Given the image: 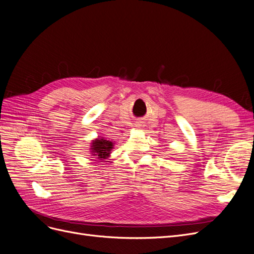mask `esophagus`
<instances>
[{"label":"esophagus","instance_id":"esophagus-1","mask_svg":"<svg viewBox=\"0 0 254 254\" xmlns=\"http://www.w3.org/2000/svg\"><path fill=\"white\" fill-rule=\"evenodd\" d=\"M135 127H136V128H140V127H141V124H137V125H135Z\"/></svg>","mask_w":254,"mask_h":254}]
</instances>
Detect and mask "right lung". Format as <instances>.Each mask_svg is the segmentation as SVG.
Segmentation results:
<instances>
[{
	"label": "right lung",
	"mask_w": 254,
	"mask_h": 254,
	"mask_svg": "<svg viewBox=\"0 0 254 254\" xmlns=\"http://www.w3.org/2000/svg\"><path fill=\"white\" fill-rule=\"evenodd\" d=\"M114 146V141L106 139L105 137L102 136H98L96 139L92 141V145H90V154L100 160L107 159L110 156Z\"/></svg>",
	"instance_id": "add662e5"
}]
</instances>
